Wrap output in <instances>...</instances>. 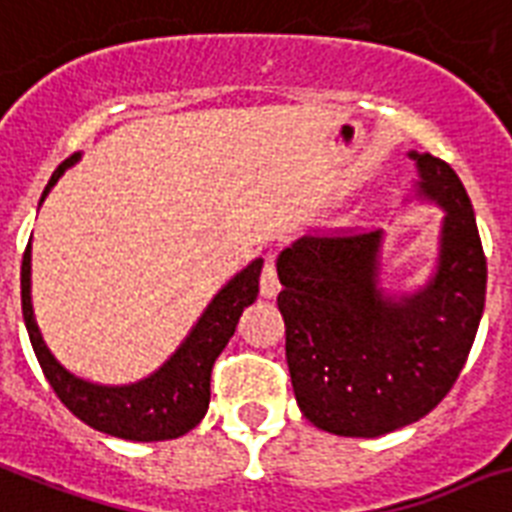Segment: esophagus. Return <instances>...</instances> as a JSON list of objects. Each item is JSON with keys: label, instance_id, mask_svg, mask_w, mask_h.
<instances>
[{"label": "esophagus", "instance_id": "esophagus-1", "mask_svg": "<svg viewBox=\"0 0 512 512\" xmlns=\"http://www.w3.org/2000/svg\"><path fill=\"white\" fill-rule=\"evenodd\" d=\"M261 296L264 298H275L280 293V280H277V269H275V259L269 256L267 264H264V272H261Z\"/></svg>", "mask_w": 512, "mask_h": 512}]
</instances>
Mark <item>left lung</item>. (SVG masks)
Returning a JSON list of instances; mask_svg holds the SVG:
<instances>
[{
  "mask_svg": "<svg viewBox=\"0 0 512 512\" xmlns=\"http://www.w3.org/2000/svg\"><path fill=\"white\" fill-rule=\"evenodd\" d=\"M415 200L444 211L439 253L418 290L383 288V230L301 237L277 256L285 357L304 418L375 439L449 394L484 314L486 259L468 192L449 163L410 150Z\"/></svg>",
  "mask_w": 512,
  "mask_h": 512,
  "instance_id": "obj_1",
  "label": "left lung"
}]
</instances>
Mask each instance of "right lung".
Here are the masks:
<instances>
[{
  "label": "right lung",
  "mask_w": 512,
  "mask_h": 512,
  "mask_svg": "<svg viewBox=\"0 0 512 512\" xmlns=\"http://www.w3.org/2000/svg\"><path fill=\"white\" fill-rule=\"evenodd\" d=\"M79 161L81 153H76L57 166L49 185L44 187L42 200L57 185V179ZM261 267H264V259H253L248 267L240 269L208 301L177 351L147 378L124 383V386H105V383L79 378L76 372L60 365L55 354L49 351L42 330L36 325L34 301H31V243L23 253V267H20L23 320H26L28 338L49 386L55 388L60 402L76 418L92 425L94 431L126 441L179 439L206 418L208 402H211V367L227 341L235 335L237 320L245 306H251L259 296Z\"/></svg>",
  "instance_id": "add662e5"
}]
</instances>
